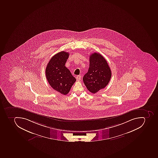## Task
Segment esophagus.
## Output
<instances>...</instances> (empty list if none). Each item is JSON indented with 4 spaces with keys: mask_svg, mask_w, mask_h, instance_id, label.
<instances>
[{
    "mask_svg": "<svg viewBox=\"0 0 158 158\" xmlns=\"http://www.w3.org/2000/svg\"><path fill=\"white\" fill-rule=\"evenodd\" d=\"M81 76L80 75H78V76H76V79L77 80H80L81 79Z\"/></svg>",
    "mask_w": 158,
    "mask_h": 158,
    "instance_id": "1",
    "label": "esophagus"
}]
</instances>
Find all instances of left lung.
<instances>
[{
	"mask_svg": "<svg viewBox=\"0 0 158 158\" xmlns=\"http://www.w3.org/2000/svg\"><path fill=\"white\" fill-rule=\"evenodd\" d=\"M111 77V71L103 56L98 53L90 55L89 69L83 78L87 89L96 93L108 84Z\"/></svg>",
	"mask_w": 158,
	"mask_h": 158,
	"instance_id": "left-lung-1",
	"label": "left lung"
}]
</instances>
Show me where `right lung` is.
Wrapping results in <instances>:
<instances>
[{"mask_svg": "<svg viewBox=\"0 0 158 158\" xmlns=\"http://www.w3.org/2000/svg\"><path fill=\"white\" fill-rule=\"evenodd\" d=\"M69 53L61 51L51 59L46 69V77L52 88L62 94L69 93L76 79L65 66Z\"/></svg>", "mask_w": 158, "mask_h": 158, "instance_id": "add662e5", "label": "right lung"}]
</instances>
